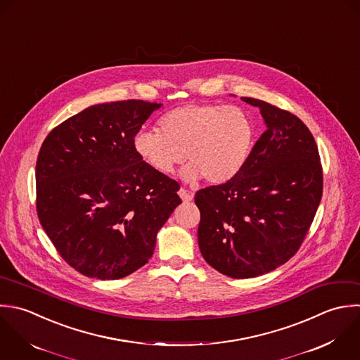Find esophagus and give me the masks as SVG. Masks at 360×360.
<instances>
[{"mask_svg":"<svg viewBox=\"0 0 360 360\" xmlns=\"http://www.w3.org/2000/svg\"><path fill=\"white\" fill-rule=\"evenodd\" d=\"M178 195L181 196V199H182L184 202H191V200L193 199V193L189 192V191H186L185 188H181V189L178 191Z\"/></svg>","mask_w":360,"mask_h":360,"instance_id":"34e87169","label":"esophagus"}]
</instances>
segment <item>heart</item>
Instances as JSON below:
<instances>
[{
  "label": "heart",
  "instance_id": "1",
  "mask_svg": "<svg viewBox=\"0 0 360 360\" xmlns=\"http://www.w3.org/2000/svg\"><path fill=\"white\" fill-rule=\"evenodd\" d=\"M251 116L238 106L188 103L162 115L158 130H140L133 148L158 174L168 175L185 158L186 181L205 176L219 185L233 179L245 165L254 147Z\"/></svg>",
  "mask_w": 360,
  "mask_h": 360
}]
</instances>
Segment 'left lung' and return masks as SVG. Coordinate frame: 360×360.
I'll use <instances>...</instances> for the list:
<instances>
[{
  "mask_svg": "<svg viewBox=\"0 0 360 360\" xmlns=\"http://www.w3.org/2000/svg\"><path fill=\"white\" fill-rule=\"evenodd\" d=\"M266 130L243 169L196 192L199 248L205 261L234 279L255 278L288 262L300 248L323 196L316 140L293 113L254 98Z\"/></svg>",
  "mask_w": 360,
  "mask_h": 360,
  "instance_id": "1",
  "label": "left lung"
}]
</instances>
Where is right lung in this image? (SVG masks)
<instances>
[{
  "mask_svg": "<svg viewBox=\"0 0 360 360\" xmlns=\"http://www.w3.org/2000/svg\"><path fill=\"white\" fill-rule=\"evenodd\" d=\"M161 103L92 105L54 127L36 161V210L61 258L101 281L148 262L158 230L182 202L179 184L147 167L134 134Z\"/></svg>",
  "mask_w": 360,
  "mask_h": 360,
  "instance_id": "1",
  "label": "right lung"
}]
</instances>
